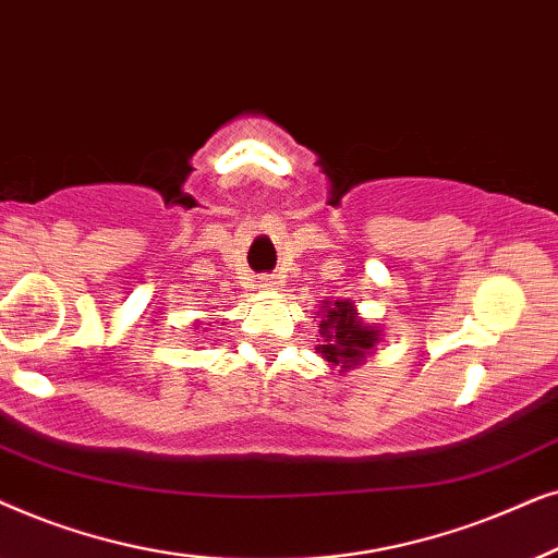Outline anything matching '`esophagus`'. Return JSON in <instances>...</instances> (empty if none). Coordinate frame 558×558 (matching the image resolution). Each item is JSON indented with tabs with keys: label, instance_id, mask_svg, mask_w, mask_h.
I'll use <instances>...</instances> for the list:
<instances>
[{
	"label": "esophagus",
	"instance_id": "obj_1",
	"mask_svg": "<svg viewBox=\"0 0 558 558\" xmlns=\"http://www.w3.org/2000/svg\"><path fill=\"white\" fill-rule=\"evenodd\" d=\"M275 283H272V280L270 278H263V280H259V288H272Z\"/></svg>",
	"mask_w": 558,
	"mask_h": 558
}]
</instances>
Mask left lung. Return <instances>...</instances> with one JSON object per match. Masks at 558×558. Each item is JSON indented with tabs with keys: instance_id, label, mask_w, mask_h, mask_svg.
I'll return each mask as SVG.
<instances>
[{
	"instance_id": "obj_1",
	"label": "left lung",
	"mask_w": 558,
	"mask_h": 558,
	"mask_svg": "<svg viewBox=\"0 0 558 558\" xmlns=\"http://www.w3.org/2000/svg\"><path fill=\"white\" fill-rule=\"evenodd\" d=\"M316 318L318 333H322V344L316 347V352L333 367H339V373H349L352 367L362 365L383 337L377 326L362 322L352 301H326Z\"/></svg>"
}]
</instances>
